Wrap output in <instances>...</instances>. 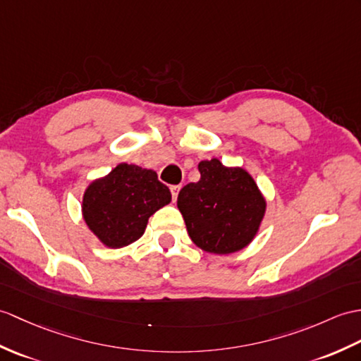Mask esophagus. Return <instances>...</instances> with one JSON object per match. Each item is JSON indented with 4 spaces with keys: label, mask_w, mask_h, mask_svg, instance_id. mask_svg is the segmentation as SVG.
I'll list each match as a JSON object with an SVG mask.
<instances>
[{
    "label": "esophagus",
    "mask_w": 361,
    "mask_h": 361,
    "mask_svg": "<svg viewBox=\"0 0 361 361\" xmlns=\"http://www.w3.org/2000/svg\"><path fill=\"white\" fill-rule=\"evenodd\" d=\"M180 189H181V186L178 184V186H171V192H172V200L175 201L177 200V197H178V192H180Z\"/></svg>",
    "instance_id": "1"
}]
</instances>
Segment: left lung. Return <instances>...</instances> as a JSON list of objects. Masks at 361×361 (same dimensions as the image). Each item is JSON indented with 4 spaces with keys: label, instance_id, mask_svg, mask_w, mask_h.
I'll list each match as a JSON object with an SVG mask.
<instances>
[{
    "label": "left lung",
    "instance_id": "1",
    "mask_svg": "<svg viewBox=\"0 0 361 361\" xmlns=\"http://www.w3.org/2000/svg\"><path fill=\"white\" fill-rule=\"evenodd\" d=\"M201 178L184 186L177 206L190 240L201 250L229 255L254 241L266 214V198L243 167L219 158L200 161Z\"/></svg>",
    "mask_w": 361,
    "mask_h": 361
}]
</instances>
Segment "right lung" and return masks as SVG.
I'll return each instance as SVG.
<instances>
[{"label": "right lung", "mask_w": 361, "mask_h": 361, "mask_svg": "<svg viewBox=\"0 0 361 361\" xmlns=\"http://www.w3.org/2000/svg\"><path fill=\"white\" fill-rule=\"evenodd\" d=\"M172 200L169 188L152 169L120 163L89 183L81 214L103 246L120 249L142 237L150 216Z\"/></svg>", "instance_id": "1"}]
</instances>
